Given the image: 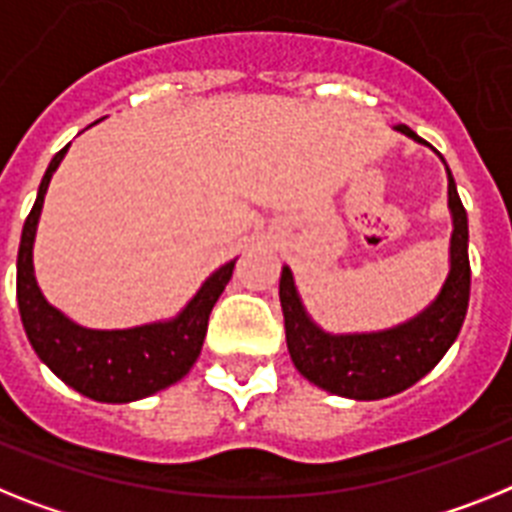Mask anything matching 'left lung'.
<instances>
[{
  "label": "left lung",
  "mask_w": 512,
  "mask_h": 512,
  "mask_svg": "<svg viewBox=\"0 0 512 512\" xmlns=\"http://www.w3.org/2000/svg\"><path fill=\"white\" fill-rule=\"evenodd\" d=\"M403 135L424 143L411 127L398 124ZM448 205L453 213L450 236V273L440 296L414 320L382 333L362 336H330L322 333L304 312L296 294L289 268L281 273V309L286 343L294 367L328 393L377 401L401 393L435 369L445 351L461 333L466 320L468 291H471V265H468V218L453 174L448 169Z\"/></svg>",
  "instance_id": "8db88e82"
}]
</instances>
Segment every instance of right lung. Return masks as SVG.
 Returning <instances> with one entry per match:
<instances>
[{"mask_svg":"<svg viewBox=\"0 0 512 512\" xmlns=\"http://www.w3.org/2000/svg\"><path fill=\"white\" fill-rule=\"evenodd\" d=\"M70 145L51 158L38 197L25 218L17 249V307L38 359L77 393L103 403H130L182 380L197 362L208 333V317L226 289L234 260L213 273L182 315L130 330H88L51 307L33 276V239L51 174Z\"/></svg>","mask_w":512,"mask_h":512,"instance_id":"1","label":"right lung"}]
</instances>
